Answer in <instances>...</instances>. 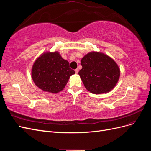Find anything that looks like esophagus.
<instances>
[{
	"mask_svg": "<svg viewBox=\"0 0 151 151\" xmlns=\"http://www.w3.org/2000/svg\"><path fill=\"white\" fill-rule=\"evenodd\" d=\"M75 72H76V74H77V73L79 72V69H78V68H76V69H75Z\"/></svg>",
	"mask_w": 151,
	"mask_h": 151,
	"instance_id": "obj_1",
	"label": "esophagus"
}]
</instances>
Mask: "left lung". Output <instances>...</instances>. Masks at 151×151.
<instances>
[{
	"label": "left lung",
	"instance_id": "left-lung-1",
	"mask_svg": "<svg viewBox=\"0 0 151 151\" xmlns=\"http://www.w3.org/2000/svg\"><path fill=\"white\" fill-rule=\"evenodd\" d=\"M82 69L79 75L86 89L94 94L107 93L116 85L120 69L116 62L108 55L91 52L81 59Z\"/></svg>",
	"mask_w": 151,
	"mask_h": 151
}]
</instances>
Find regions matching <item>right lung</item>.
Segmentation results:
<instances>
[{
  "instance_id": "right-lung-1",
  "label": "right lung",
  "mask_w": 151,
  "mask_h": 151,
  "mask_svg": "<svg viewBox=\"0 0 151 151\" xmlns=\"http://www.w3.org/2000/svg\"><path fill=\"white\" fill-rule=\"evenodd\" d=\"M74 74L69 63L58 51L43 52L36 59L31 68V77L35 85L52 94L64 89L70 77Z\"/></svg>"
}]
</instances>
